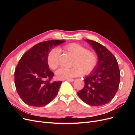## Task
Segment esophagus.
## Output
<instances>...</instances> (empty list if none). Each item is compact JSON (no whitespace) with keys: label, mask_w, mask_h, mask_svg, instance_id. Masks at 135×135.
Segmentation results:
<instances>
[{"label":"esophagus","mask_w":135,"mask_h":135,"mask_svg":"<svg viewBox=\"0 0 135 135\" xmlns=\"http://www.w3.org/2000/svg\"><path fill=\"white\" fill-rule=\"evenodd\" d=\"M65 80H66V81H69V82H73V81H74V79H65Z\"/></svg>","instance_id":"esophagus-1"}]
</instances>
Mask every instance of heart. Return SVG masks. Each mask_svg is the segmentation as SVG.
<instances>
[{"instance_id":"heart-1","label":"heart","mask_w":135,"mask_h":135,"mask_svg":"<svg viewBox=\"0 0 135 135\" xmlns=\"http://www.w3.org/2000/svg\"><path fill=\"white\" fill-rule=\"evenodd\" d=\"M62 48L74 56L73 68H61L56 71V75L59 79H69L82 74H88L96 68L98 57L96 53L88 51L81 45L71 43L63 46ZM60 51L57 48H53L48 52L47 62L49 68L55 70L60 64Z\"/></svg>"}]
</instances>
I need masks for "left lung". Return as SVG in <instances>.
<instances>
[{"label": "left lung", "instance_id": "1", "mask_svg": "<svg viewBox=\"0 0 135 135\" xmlns=\"http://www.w3.org/2000/svg\"><path fill=\"white\" fill-rule=\"evenodd\" d=\"M95 51L98 61L95 69L85 77L84 87L77 92L80 99L88 105L99 107L112 100L118 89L120 71L114 56L103 45L86 39Z\"/></svg>", "mask_w": 135, "mask_h": 135}]
</instances>
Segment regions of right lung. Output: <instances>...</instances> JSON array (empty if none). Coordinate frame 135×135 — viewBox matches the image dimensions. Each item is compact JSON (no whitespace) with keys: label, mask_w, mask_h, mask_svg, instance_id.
I'll list each match as a JSON object with an SVG mask.
<instances>
[{"label":"right lung","mask_w":135,"mask_h":135,"mask_svg":"<svg viewBox=\"0 0 135 135\" xmlns=\"http://www.w3.org/2000/svg\"><path fill=\"white\" fill-rule=\"evenodd\" d=\"M65 40H51L35 45L22 56L15 71L16 90L22 100L32 107L47 105L58 93L61 81L51 82L54 75L47 57L53 47Z\"/></svg>","instance_id":"1"}]
</instances>
